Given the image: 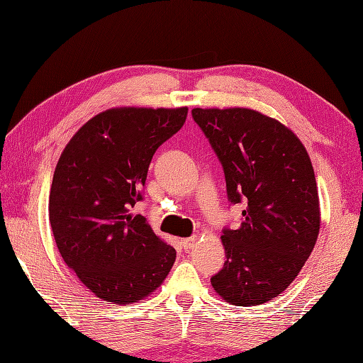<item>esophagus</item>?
<instances>
[{
  "label": "esophagus",
  "instance_id": "obj_1",
  "mask_svg": "<svg viewBox=\"0 0 363 363\" xmlns=\"http://www.w3.org/2000/svg\"><path fill=\"white\" fill-rule=\"evenodd\" d=\"M196 240L198 238L194 235V237H189V238H182L181 240V245H182V248L186 250V251H189V250H191L195 246V243H196Z\"/></svg>",
  "mask_w": 363,
  "mask_h": 363
}]
</instances>
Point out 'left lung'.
Here are the masks:
<instances>
[{"label":"left lung","mask_w":363,"mask_h":363,"mask_svg":"<svg viewBox=\"0 0 363 363\" xmlns=\"http://www.w3.org/2000/svg\"><path fill=\"white\" fill-rule=\"evenodd\" d=\"M225 172L230 204H243L240 226L223 229L226 262L211 277L234 306H257L289 287L320 233L313 167L304 145L260 112L191 111Z\"/></svg>","instance_id":"8db88e82"}]
</instances>
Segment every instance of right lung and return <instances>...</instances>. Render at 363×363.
I'll list each match as a JSON object with an SVG mask.
<instances>
[{
  "instance_id": "1",
  "label": "right lung",
  "mask_w": 363,
  "mask_h": 363,
  "mask_svg": "<svg viewBox=\"0 0 363 363\" xmlns=\"http://www.w3.org/2000/svg\"><path fill=\"white\" fill-rule=\"evenodd\" d=\"M187 107H121L89 120L60 156L50 194V223L60 256L98 298L130 304L172 269L176 251L143 215V186L154 152L179 130Z\"/></svg>"
}]
</instances>
